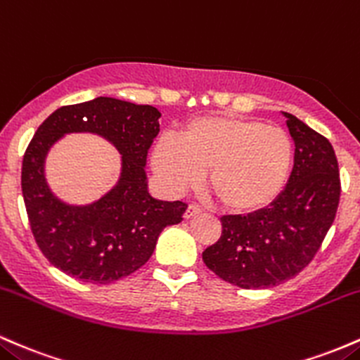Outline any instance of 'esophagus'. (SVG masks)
<instances>
[{
	"mask_svg": "<svg viewBox=\"0 0 360 360\" xmlns=\"http://www.w3.org/2000/svg\"><path fill=\"white\" fill-rule=\"evenodd\" d=\"M202 212V207L197 204H188L187 211H185V219H191V217L197 216V214Z\"/></svg>",
	"mask_w": 360,
	"mask_h": 360,
	"instance_id": "esophagus-1",
	"label": "esophagus"
}]
</instances>
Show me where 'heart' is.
I'll list each match as a JSON object with an SVG mask.
<instances>
[{"label": "heart", "mask_w": 360, "mask_h": 360, "mask_svg": "<svg viewBox=\"0 0 360 360\" xmlns=\"http://www.w3.org/2000/svg\"><path fill=\"white\" fill-rule=\"evenodd\" d=\"M153 168L169 192L209 187L224 207L252 212L277 199L289 179L292 141L284 129L240 117H204L163 136L153 148Z\"/></svg>", "instance_id": "b5f03b06"}]
</instances>
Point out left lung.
<instances>
[{"label":"left lung","instance_id":"left-lung-1","mask_svg":"<svg viewBox=\"0 0 360 360\" xmlns=\"http://www.w3.org/2000/svg\"><path fill=\"white\" fill-rule=\"evenodd\" d=\"M285 117L296 144L285 188L262 211L221 217L219 240L202 252L207 269L241 289L272 288L296 277L337 216L342 185L333 146L302 120Z\"/></svg>","mask_w":360,"mask_h":360}]
</instances>
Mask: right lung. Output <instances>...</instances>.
Returning <instances> with one entry per match:
<instances>
[{
  "label": "right lung",
  "instance_id": "right-lung-1",
  "mask_svg": "<svg viewBox=\"0 0 360 360\" xmlns=\"http://www.w3.org/2000/svg\"><path fill=\"white\" fill-rule=\"evenodd\" d=\"M151 105L98 96L64 105L40 124L22 163V193L42 255L68 276L110 284L136 272L155 252L160 233L184 219L187 204L153 199L146 187L148 151L160 132ZM95 131L123 153V176L102 200L84 208L59 202L43 180V158L66 131Z\"/></svg>",
  "mask_w": 360,
  "mask_h": 360
}]
</instances>
